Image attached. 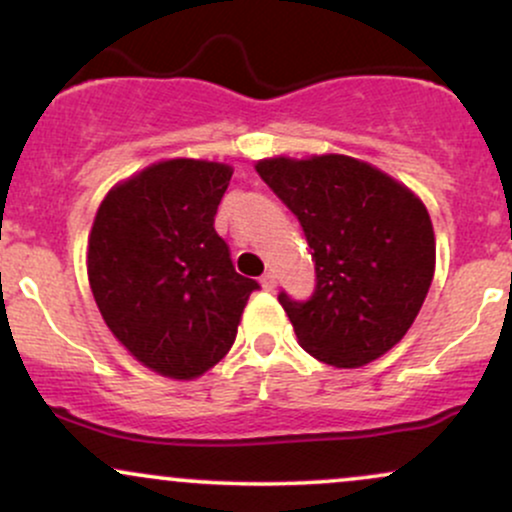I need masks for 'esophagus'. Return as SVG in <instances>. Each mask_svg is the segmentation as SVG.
Masks as SVG:
<instances>
[{"instance_id": "34e87169", "label": "esophagus", "mask_w": 512, "mask_h": 512, "mask_svg": "<svg viewBox=\"0 0 512 512\" xmlns=\"http://www.w3.org/2000/svg\"><path fill=\"white\" fill-rule=\"evenodd\" d=\"M260 281H262L264 291H274L276 289V274L274 272H267Z\"/></svg>"}]
</instances>
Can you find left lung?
I'll return each mask as SVG.
<instances>
[{
    "mask_svg": "<svg viewBox=\"0 0 512 512\" xmlns=\"http://www.w3.org/2000/svg\"><path fill=\"white\" fill-rule=\"evenodd\" d=\"M257 173L301 221L315 262L305 301L279 293L298 342L330 366H366L419 315L436 269L421 199L349 156L264 158Z\"/></svg>",
    "mask_w": 512,
    "mask_h": 512,
    "instance_id": "8db88e82",
    "label": "left lung"
}]
</instances>
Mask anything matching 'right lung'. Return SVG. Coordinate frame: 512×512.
Segmentation results:
<instances>
[{
	"label": "right lung",
	"mask_w": 512,
	"mask_h": 512,
	"mask_svg": "<svg viewBox=\"0 0 512 512\" xmlns=\"http://www.w3.org/2000/svg\"><path fill=\"white\" fill-rule=\"evenodd\" d=\"M233 170L156 163L108 192L88 238V281L110 332L146 368L190 380L228 354L255 279L214 228Z\"/></svg>",
	"instance_id": "obj_1"
}]
</instances>
